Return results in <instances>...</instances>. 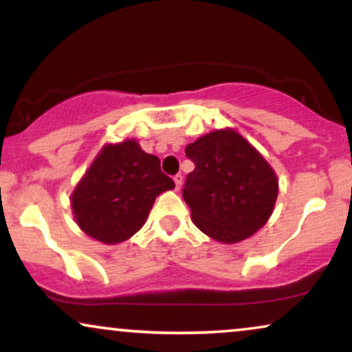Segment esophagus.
<instances>
[{"label":"esophagus","mask_w":352,"mask_h":352,"mask_svg":"<svg viewBox=\"0 0 352 352\" xmlns=\"http://www.w3.org/2000/svg\"><path fill=\"white\" fill-rule=\"evenodd\" d=\"M173 182H175V188L180 190L182 188V182H184V175H182V173H177V175L173 177Z\"/></svg>","instance_id":"1"}]
</instances>
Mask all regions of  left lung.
Listing matches in <instances>:
<instances>
[{
	"label": "left lung",
	"instance_id": "left-lung-1",
	"mask_svg": "<svg viewBox=\"0 0 352 352\" xmlns=\"http://www.w3.org/2000/svg\"><path fill=\"white\" fill-rule=\"evenodd\" d=\"M195 162L184 199L193 223L212 240L233 245L254 235L274 212L277 173L236 130L220 129L185 148Z\"/></svg>",
	"mask_w": 352,
	"mask_h": 352
}]
</instances>
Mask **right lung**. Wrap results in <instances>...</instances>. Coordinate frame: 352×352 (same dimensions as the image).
Here are the masks:
<instances>
[{
	"label": "right lung",
	"instance_id": "add662e5",
	"mask_svg": "<svg viewBox=\"0 0 352 352\" xmlns=\"http://www.w3.org/2000/svg\"><path fill=\"white\" fill-rule=\"evenodd\" d=\"M173 188L159 157L129 138L101 148L74 188L70 206L83 233L104 245H117L133 236L157 196Z\"/></svg>",
	"mask_w": 352,
	"mask_h": 352
}]
</instances>
